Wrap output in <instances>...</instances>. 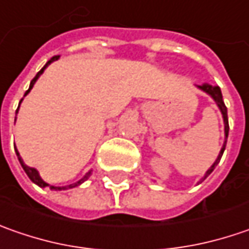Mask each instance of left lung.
Here are the masks:
<instances>
[{
	"label": "left lung",
	"instance_id": "1",
	"mask_svg": "<svg viewBox=\"0 0 249 249\" xmlns=\"http://www.w3.org/2000/svg\"><path fill=\"white\" fill-rule=\"evenodd\" d=\"M199 89H202L203 92H206L208 94H211L212 97L214 99V102L217 103L219 106V108H220V111L223 114V120H224V132H226V141H224V145H223L222 150H220V153H219V157L216 159V161L213 163V166H212L208 171H206V174L203 176V178L202 181L206 178V177H209V174H211L212 171L214 170V167L219 164V161H220V159L223 156V152H224V149H226V143H227V136H229V118H227V107H226V104L223 102V96H222V90H220V88L219 86H211V85H202L199 86Z\"/></svg>",
	"mask_w": 249,
	"mask_h": 249
}]
</instances>
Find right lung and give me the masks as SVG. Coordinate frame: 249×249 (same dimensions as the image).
Listing matches in <instances>:
<instances>
[{"label":"right lung","instance_id":"right-lung-1","mask_svg":"<svg viewBox=\"0 0 249 249\" xmlns=\"http://www.w3.org/2000/svg\"><path fill=\"white\" fill-rule=\"evenodd\" d=\"M55 60H58V55H57V57H53V58H51V60H50L49 62H47V64H46V65H44V67L41 68V70L38 71L37 75H36V76H35V78L32 79V82H30V86H29V89H27L26 93H25V96H26L27 93L30 92V89L33 88V85H35V82L37 81V78H38V76H40V75H41V73H43V71H44V70H46V68H47V65H49V64H51L53 61H55ZM19 104H20V103H19ZM18 108H19V107H18ZM17 113H18V110H17ZM15 152H17L18 159H19V163H20V166L23 167V170H25V173H26V174H27V177H29V178L32 179V181H33L35 184H37L38 187H41V188H43V187H50V189H58V191H60V189H70V188H73V187H78V185H79V184H82L83 181H86V179L89 178V176H90V173H92V171H89V173H88V174H86V176H85L83 178L79 179V181H78V182H75V184H71V185H67V187H53V185H49L47 182H44L43 179L40 178V176H38V173H37V170H36V168L27 167L26 164L23 163V160L20 159V155L18 153L17 149H15Z\"/></svg>","mask_w":249,"mask_h":249}]
</instances>
